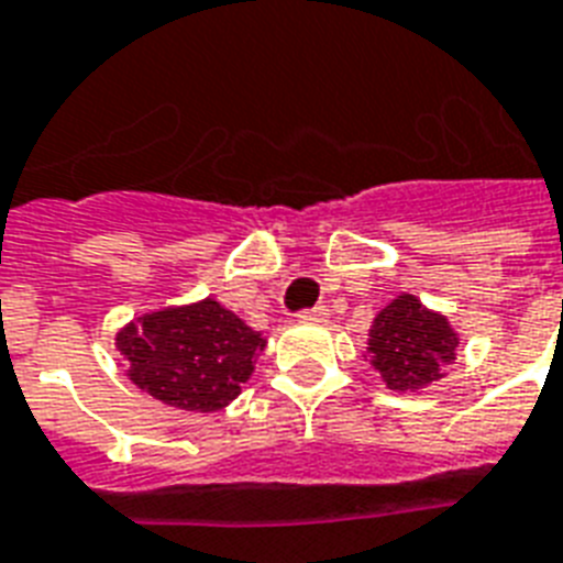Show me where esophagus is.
Returning a JSON list of instances; mask_svg holds the SVG:
<instances>
[{
    "mask_svg": "<svg viewBox=\"0 0 563 563\" xmlns=\"http://www.w3.org/2000/svg\"><path fill=\"white\" fill-rule=\"evenodd\" d=\"M327 307H312V309H303V312H298V321H303V324H321V321H327Z\"/></svg>",
    "mask_w": 563,
    "mask_h": 563,
    "instance_id": "obj_1",
    "label": "esophagus"
}]
</instances>
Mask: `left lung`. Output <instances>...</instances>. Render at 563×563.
Segmentation results:
<instances>
[{
  "mask_svg": "<svg viewBox=\"0 0 563 563\" xmlns=\"http://www.w3.org/2000/svg\"><path fill=\"white\" fill-rule=\"evenodd\" d=\"M459 333L441 312L415 295H397L368 330L371 365L391 391H418L444 376L455 360Z\"/></svg>",
  "mask_w": 563,
  "mask_h": 563,
  "instance_id": "8db88e82",
  "label": "left lung"
}]
</instances>
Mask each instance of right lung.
<instances>
[{"instance_id": "1", "label": "right lung", "mask_w": 563, "mask_h": 563, "mask_svg": "<svg viewBox=\"0 0 563 563\" xmlns=\"http://www.w3.org/2000/svg\"><path fill=\"white\" fill-rule=\"evenodd\" d=\"M128 376L154 400L184 411H219L251 379L265 339L203 298L136 318L117 333Z\"/></svg>"}]
</instances>
